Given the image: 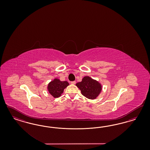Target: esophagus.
Listing matches in <instances>:
<instances>
[{
  "label": "esophagus",
  "mask_w": 150,
  "mask_h": 150,
  "mask_svg": "<svg viewBox=\"0 0 150 150\" xmlns=\"http://www.w3.org/2000/svg\"><path fill=\"white\" fill-rule=\"evenodd\" d=\"M71 83L72 85H75V84L76 83V81H71Z\"/></svg>",
  "instance_id": "obj_1"
}]
</instances>
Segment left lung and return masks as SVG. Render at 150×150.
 Here are the masks:
<instances>
[{
    "mask_svg": "<svg viewBox=\"0 0 150 150\" xmlns=\"http://www.w3.org/2000/svg\"><path fill=\"white\" fill-rule=\"evenodd\" d=\"M76 86L81 90L82 95L90 100L96 99L102 90L101 83L88 76L83 77Z\"/></svg>",
    "mask_w": 150,
    "mask_h": 150,
    "instance_id": "8db88e82",
    "label": "left lung"
}]
</instances>
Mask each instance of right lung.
Instances as JSON below:
<instances>
[{
    "mask_svg": "<svg viewBox=\"0 0 150 150\" xmlns=\"http://www.w3.org/2000/svg\"><path fill=\"white\" fill-rule=\"evenodd\" d=\"M69 85L67 81H62L58 78H55L47 86V90L54 98H58L63 93L64 90Z\"/></svg>",
    "mask_w": 150,
    "mask_h": 150,
    "instance_id": "1",
    "label": "right lung"
}]
</instances>
